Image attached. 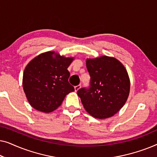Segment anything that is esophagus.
Instances as JSON below:
<instances>
[{"mask_svg":"<svg viewBox=\"0 0 157 157\" xmlns=\"http://www.w3.org/2000/svg\"><path fill=\"white\" fill-rule=\"evenodd\" d=\"M81 85H78V86H75L74 87V89H75V91H78V90L79 89H81Z\"/></svg>","mask_w":157,"mask_h":157,"instance_id":"obj_1","label":"esophagus"}]
</instances>
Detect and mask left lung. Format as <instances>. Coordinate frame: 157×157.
Masks as SVG:
<instances>
[{
    "mask_svg": "<svg viewBox=\"0 0 157 157\" xmlns=\"http://www.w3.org/2000/svg\"><path fill=\"white\" fill-rule=\"evenodd\" d=\"M86 63L91 76L90 88H82L77 92L83 107L96 119L113 117L129 95L127 71L119 60L106 56L87 59Z\"/></svg>",
    "mask_w": 157,
    "mask_h": 157,
    "instance_id": "obj_1",
    "label": "left lung"
}]
</instances>
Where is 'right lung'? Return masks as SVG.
<instances>
[{
  "label": "right lung",
  "mask_w": 157,
  "mask_h": 157,
  "mask_svg": "<svg viewBox=\"0 0 157 157\" xmlns=\"http://www.w3.org/2000/svg\"><path fill=\"white\" fill-rule=\"evenodd\" d=\"M74 59L47 51L28 63L23 72V88L33 108L52 112L61 106L68 94L74 91L68 83L70 73L67 69Z\"/></svg>",
  "instance_id": "obj_1"
}]
</instances>
